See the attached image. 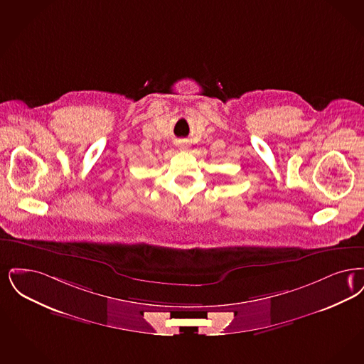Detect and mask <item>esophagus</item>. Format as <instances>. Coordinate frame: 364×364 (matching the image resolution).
<instances>
[{"label":"esophagus","instance_id":"esophagus-1","mask_svg":"<svg viewBox=\"0 0 364 364\" xmlns=\"http://www.w3.org/2000/svg\"><path fill=\"white\" fill-rule=\"evenodd\" d=\"M188 148V145H181V149H186Z\"/></svg>","mask_w":364,"mask_h":364}]
</instances>
